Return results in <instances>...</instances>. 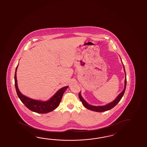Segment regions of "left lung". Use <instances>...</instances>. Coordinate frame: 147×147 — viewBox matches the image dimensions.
<instances>
[{"instance_id":"8db88e82","label":"left lung","mask_w":147,"mask_h":147,"mask_svg":"<svg viewBox=\"0 0 147 147\" xmlns=\"http://www.w3.org/2000/svg\"><path fill=\"white\" fill-rule=\"evenodd\" d=\"M122 62V61H121ZM123 65V68H124V72L125 73V86H124V89L122 92H121V93H119L118 94V96L116 97L115 100L114 101H112V102L109 103L105 105H102V106H94V105H90L88 103L86 102L84 98H82V96H81V92H79V97L82 103L84 105V107H86L87 109L91 110L93 111L94 112H105L107 111L109 109H112L114 107H115L118 102L121 101V99L122 97L124 95V93L125 91V89H126V72H125V67H124V64L122 63Z\"/></svg>"}]
</instances>
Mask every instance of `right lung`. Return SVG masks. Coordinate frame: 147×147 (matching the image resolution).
I'll return each instance as SVG.
<instances>
[{"label": "right lung", "mask_w": 147, "mask_h": 147, "mask_svg": "<svg viewBox=\"0 0 147 147\" xmlns=\"http://www.w3.org/2000/svg\"><path fill=\"white\" fill-rule=\"evenodd\" d=\"M19 65V64H18ZM16 67L15 75V84L16 90L18 96L21 101L25 106L34 112L40 114H45L51 112L56 109L59 105L62 96L65 91L68 88V86H64L58 90L54 95L52 96L49 100L47 101H41L32 99L22 94L18 88L17 79V70L18 67Z\"/></svg>", "instance_id": "add662e5"}]
</instances>
